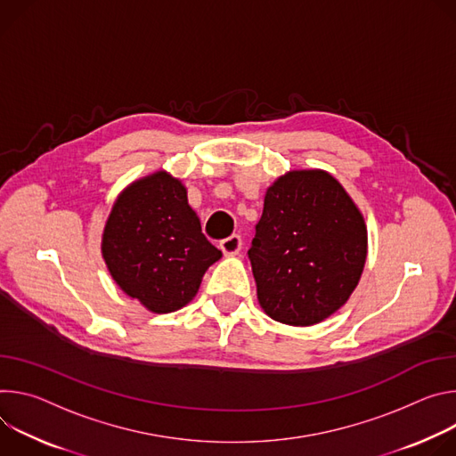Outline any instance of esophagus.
<instances>
[{"label":"esophagus","instance_id":"1","mask_svg":"<svg viewBox=\"0 0 456 456\" xmlns=\"http://www.w3.org/2000/svg\"><path fill=\"white\" fill-rule=\"evenodd\" d=\"M242 248V239L239 235H230L228 239L221 240V249L224 256H237Z\"/></svg>","mask_w":456,"mask_h":456}]
</instances>
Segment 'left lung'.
<instances>
[{
    "mask_svg": "<svg viewBox=\"0 0 456 456\" xmlns=\"http://www.w3.org/2000/svg\"><path fill=\"white\" fill-rule=\"evenodd\" d=\"M368 256L361 210L324 170H293L265 195L248 249L259 305L289 326L333 315L357 288Z\"/></svg>",
    "mask_w": 456,
    "mask_h": 456,
    "instance_id": "obj_1",
    "label": "left lung"
}]
</instances>
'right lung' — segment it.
I'll list each match as a JSON object with an SVG mask.
<instances>
[{"label":"right lung","instance_id":"1","mask_svg":"<svg viewBox=\"0 0 456 456\" xmlns=\"http://www.w3.org/2000/svg\"><path fill=\"white\" fill-rule=\"evenodd\" d=\"M101 254L116 284L154 314L186 306L202 275L223 257L202 233L184 184L165 170L134 181L119 193Z\"/></svg>","mask_w":456,"mask_h":456}]
</instances>
